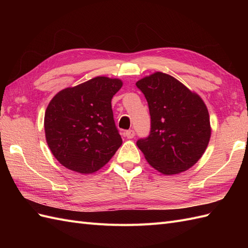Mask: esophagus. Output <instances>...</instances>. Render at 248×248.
<instances>
[{
  "label": "esophagus",
  "instance_id": "34e87169",
  "mask_svg": "<svg viewBox=\"0 0 248 248\" xmlns=\"http://www.w3.org/2000/svg\"><path fill=\"white\" fill-rule=\"evenodd\" d=\"M134 136H136V133H134V131L133 130H127L126 132H125V137L127 138V139H133L134 138Z\"/></svg>",
  "mask_w": 248,
  "mask_h": 248
}]
</instances>
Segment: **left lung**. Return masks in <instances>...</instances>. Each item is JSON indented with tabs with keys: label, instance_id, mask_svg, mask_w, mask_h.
Here are the masks:
<instances>
[{
	"label": "left lung",
	"instance_id": "left-lung-1",
	"mask_svg": "<svg viewBox=\"0 0 248 248\" xmlns=\"http://www.w3.org/2000/svg\"><path fill=\"white\" fill-rule=\"evenodd\" d=\"M151 116V132L137 145L148 163L171 176L193 167L211 138L204 100L170 74L156 71L137 81Z\"/></svg>",
	"mask_w": 248,
	"mask_h": 248
}]
</instances>
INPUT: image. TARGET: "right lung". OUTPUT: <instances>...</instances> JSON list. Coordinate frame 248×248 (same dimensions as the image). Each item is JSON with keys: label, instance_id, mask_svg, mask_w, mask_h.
Returning a JSON list of instances; mask_svg holds the SVG:
<instances>
[{"label": "right lung", "instance_id": "right-lung-1", "mask_svg": "<svg viewBox=\"0 0 248 248\" xmlns=\"http://www.w3.org/2000/svg\"><path fill=\"white\" fill-rule=\"evenodd\" d=\"M120 78L96 77L58 92L44 115L48 148L63 167L82 175L99 170L122 145L111 98Z\"/></svg>", "mask_w": 248, "mask_h": 248}]
</instances>
